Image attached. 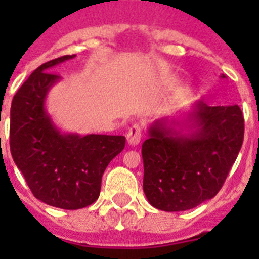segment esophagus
<instances>
[{"mask_svg":"<svg viewBox=\"0 0 259 259\" xmlns=\"http://www.w3.org/2000/svg\"><path fill=\"white\" fill-rule=\"evenodd\" d=\"M141 140V127L140 124H132L127 132V141L130 145H137Z\"/></svg>","mask_w":259,"mask_h":259,"instance_id":"1","label":"esophagus"}]
</instances>
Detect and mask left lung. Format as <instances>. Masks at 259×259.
Instances as JSON below:
<instances>
[{
    "label": "left lung",
    "mask_w": 259,
    "mask_h": 259,
    "mask_svg": "<svg viewBox=\"0 0 259 259\" xmlns=\"http://www.w3.org/2000/svg\"><path fill=\"white\" fill-rule=\"evenodd\" d=\"M242 140L244 116L237 105L207 106L198 101L184 122L172 118L153 123L141 149L143 188L150 205L163 211H184L214 197Z\"/></svg>",
    "instance_id": "obj_1"
}]
</instances>
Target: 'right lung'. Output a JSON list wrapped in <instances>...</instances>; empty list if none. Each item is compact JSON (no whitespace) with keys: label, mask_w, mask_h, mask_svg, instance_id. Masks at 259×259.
I'll return each instance as SVG.
<instances>
[{"label":"right lung","mask_w":259,"mask_h":259,"mask_svg":"<svg viewBox=\"0 0 259 259\" xmlns=\"http://www.w3.org/2000/svg\"><path fill=\"white\" fill-rule=\"evenodd\" d=\"M63 56L36 68L18 89L10 110V150L37 200L50 206L77 210L100 196L107 164L124 149V136L62 134L45 109V100L61 76L54 66Z\"/></svg>","instance_id":"right-lung-1"}]
</instances>
